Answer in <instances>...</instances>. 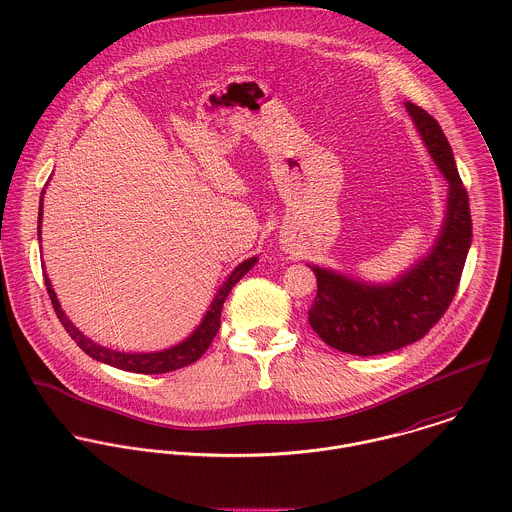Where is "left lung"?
<instances>
[{
    "mask_svg": "<svg viewBox=\"0 0 512 512\" xmlns=\"http://www.w3.org/2000/svg\"><path fill=\"white\" fill-rule=\"evenodd\" d=\"M406 110L449 183L445 219L432 252L392 284L372 286L309 266L317 278L309 325L341 353L372 357L422 339L447 311L471 246L469 197L449 142L426 110L412 102H406Z\"/></svg>",
    "mask_w": 512,
    "mask_h": 512,
    "instance_id": "left-lung-1",
    "label": "left lung"
}]
</instances>
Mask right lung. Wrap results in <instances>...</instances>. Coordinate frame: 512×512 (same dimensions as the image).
Returning <instances> with one entry per match:
<instances>
[{
  "mask_svg": "<svg viewBox=\"0 0 512 512\" xmlns=\"http://www.w3.org/2000/svg\"><path fill=\"white\" fill-rule=\"evenodd\" d=\"M41 217H43V197L39 201V238H41ZM258 262V258H248L244 260L242 264H238L232 274L226 278V282L220 286L219 293L215 295L207 315L203 317L201 325L193 331V335H189L183 343L171 347V349H165V351H157V353H120V351H112V349H106V347H100L96 345L94 341H90L88 337H84L73 323L69 321V317L65 315V311L61 309L59 305V299H57V293L51 288V280L47 278L45 274V286H47V293L51 297V303L55 307V313L57 317L61 319L63 327L67 329V333L73 337L74 343L92 359L100 361V363H106V365L116 366L120 370H128V372H138V374H161V372H171V370H177V368H183V366H189L195 361H199L205 351L209 349V345L213 343L215 335L219 333L220 327V311H222V303L226 299L228 292L232 290V286ZM43 270H45V264H43Z\"/></svg>",
  "mask_w": 512,
  "mask_h": 512,
  "instance_id": "add662e5",
  "label": "right lung"
}]
</instances>
